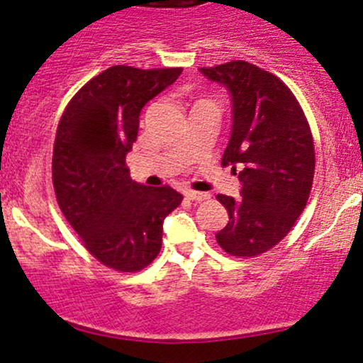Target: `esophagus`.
<instances>
[{"instance_id":"obj_1","label":"esophagus","mask_w":363,"mask_h":363,"mask_svg":"<svg viewBox=\"0 0 363 363\" xmlns=\"http://www.w3.org/2000/svg\"><path fill=\"white\" fill-rule=\"evenodd\" d=\"M185 197L189 199V201L202 202V201H207V199H211V195L206 194V192H195V190H186Z\"/></svg>"}]
</instances>
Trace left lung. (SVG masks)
I'll return each mask as SVG.
<instances>
[{"mask_svg":"<svg viewBox=\"0 0 363 363\" xmlns=\"http://www.w3.org/2000/svg\"><path fill=\"white\" fill-rule=\"evenodd\" d=\"M199 70L231 96L233 125L221 164L233 166L242 183L236 201L216 197L230 216L216 240L228 254L255 257L279 243L307 206L315 169L311 127L272 73L242 60Z\"/></svg>","mask_w":363,"mask_h":363,"instance_id":"8db88e82","label":"left lung"}]
</instances>
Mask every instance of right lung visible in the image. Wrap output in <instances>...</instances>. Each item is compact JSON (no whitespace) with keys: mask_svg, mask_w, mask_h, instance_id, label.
<instances>
[{"mask_svg":"<svg viewBox=\"0 0 363 363\" xmlns=\"http://www.w3.org/2000/svg\"><path fill=\"white\" fill-rule=\"evenodd\" d=\"M182 68H108L80 89L61 116L52 149V185L61 213L104 266L135 272L157 257L162 221L183 195L133 182L127 154L138 118Z\"/></svg>","mask_w":363,"mask_h":363,"instance_id":"add662e5","label":"right lung"}]
</instances>
